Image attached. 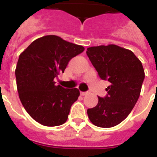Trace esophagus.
<instances>
[{"mask_svg":"<svg viewBox=\"0 0 157 157\" xmlns=\"http://www.w3.org/2000/svg\"><path fill=\"white\" fill-rule=\"evenodd\" d=\"M88 92H81V94L82 96H85V95H86V94H88Z\"/></svg>","mask_w":157,"mask_h":157,"instance_id":"esophagus-1","label":"esophagus"}]
</instances>
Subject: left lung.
Wrapping results in <instances>:
<instances>
[{"label":"left lung","mask_w":157,"mask_h":157,"mask_svg":"<svg viewBox=\"0 0 157 157\" xmlns=\"http://www.w3.org/2000/svg\"><path fill=\"white\" fill-rule=\"evenodd\" d=\"M86 54L101 79L107 80V95L87 110L89 119L96 126L110 128L126 118L139 99L145 73L141 61L131 50L117 45L87 49Z\"/></svg>","instance_id":"8db88e82"}]
</instances>
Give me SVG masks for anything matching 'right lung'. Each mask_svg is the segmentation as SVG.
<instances>
[{"label":"right lung","mask_w":157,"mask_h":157,"mask_svg":"<svg viewBox=\"0 0 157 157\" xmlns=\"http://www.w3.org/2000/svg\"><path fill=\"white\" fill-rule=\"evenodd\" d=\"M84 50L82 45L49 35L33 41L21 53L15 69L17 90L23 107L36 121L45 126L67 121L80 91L55 86L54 79Z\"/></svg>","instance_id":"obj_1"}]
</instances>
